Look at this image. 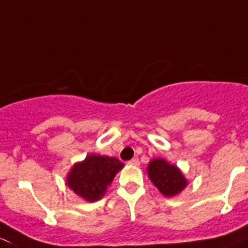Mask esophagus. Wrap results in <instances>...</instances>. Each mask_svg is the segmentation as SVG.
<instances>
[{"label":"esophagus","mask_w":248,"mask_h":248,"mask_svg":"<svg viewBox=\"0 0 248 248\" xmlns=\"http://www.w3.org/2000/svg\"><path fill=\"white\" fill-rule=\"evenodd\" d=\"M128 164L130 166H135V167H138L139 164H140V160H139L138 158H134V159H131V160H128Z\"/></svg>","instance_id":"esophagus-1"}]
</instances>
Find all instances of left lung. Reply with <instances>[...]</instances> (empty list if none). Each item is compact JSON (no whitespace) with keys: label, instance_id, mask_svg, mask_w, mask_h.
<instances>
[{"label":"left lung","instance_id":"1","mask_svg":"<svg viewBox=\"0 0 248 248\" xmlns=\"http://www.w3.org/2000/svg\"><path fill=\"white\" fill-rule=\"evenodd\" d=\"M148 176L164 196H176L187 186V180L178 167L164 160L153 159L148 166Z\"/></svg>","mask_w":248,"mask_h":248}]
</instances>
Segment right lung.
Here are the masks:
<instances>
[{"instance_id": "1", "label": "right lung", "mask_w": 248, "mask_h": 248, "mask_svg": "<svg viewBox=\"0 0 248 248\" xmlns=\"http://www.w3.org/2000/svg\"><path fill=\"white\" fill-rule=\"evenodd\" d=\"M117 158L90 154L82 162L74 164L67 174V186L84 200H100L114 176L124 168Z\"/></svg>"}]
</instances>
